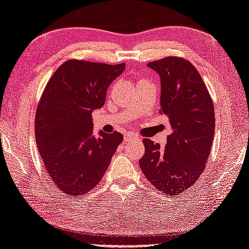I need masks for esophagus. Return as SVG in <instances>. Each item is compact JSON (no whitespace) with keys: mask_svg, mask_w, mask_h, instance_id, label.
I'll list each match as a JSON object with an SVG mask.
<instances>
[{"mask_svg":"<svg viewBox=\"0 0 249 249\" xmlns=\"http://www.w3.org/2000/svg\"><path fill=\"white\" fill-rule=\"evenodd\" d=\"M124 140L126 142H129V141H140V138L137 137L134 134H131V132H127V134L124 135Z\"/></svg>","mask_w":249,"mask_h":249,"instance_id":"1","label":"esophagus"}]
</instances>
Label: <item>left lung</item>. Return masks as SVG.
Here are the masks:
<instances>
[{
  "label": "left lung",
  "mask_w": 249,
  "mask_h": 249,
  "mask_svg": "<svg viewBox=\"0 0 249 249\" xmlns=\"http://www.w3.org/2000/svg\"><path fill=\"white\" fill-rule=\"evenodd\" d=\"M147 67L160 76V112L169 118L172 132L164 147L144 139L139 164L155 188L174 196L193 186L205 170L214 137V107L200 74L187 59L169 56Z\"/></svg>",
  "instance_id": "obj_1"
}]
</instances>
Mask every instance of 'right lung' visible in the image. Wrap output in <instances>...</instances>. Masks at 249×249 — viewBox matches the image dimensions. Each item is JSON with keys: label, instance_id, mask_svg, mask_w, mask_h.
I'll list each match as a JSON object with an SVG mask.
<instances>
[{"label": "right lung", "instance_id": "right-lung-1", "mask_svg": "<svg viewBox=\"0 0 249 249\" xmlns=\"http://www.w3.org/2000/svg\"><path fill=\"white\" fill-rule=\"evenodd\" d=\"M125 63L70 59L45 86L35 117V136L43 165L61 192L83 195L101 181L123 141L118 131L93 135L92 111L102 108L107 89Z\"/></svg>", "mask_w": 249, "mask_h": 249}]
</instances>
